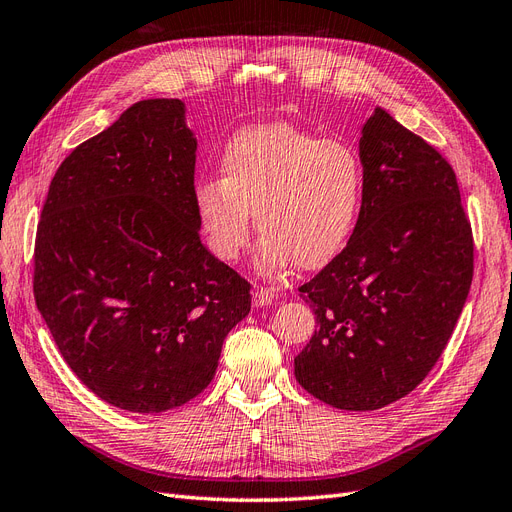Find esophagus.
Masks as SVG:
<instances>
[{
	"mask_svg": "<svg viewBox=\"0 0 512 512\" xmlns=\"http://www.w3.org/2000/svg\"><path fill=\"white\" fill-rule=\"evenodd\" d=\"M273 299H275V292H273L271 288H265V286H258V288L254 290V297H252V301H254L256 307L271 305Z\"/></svg>",
	"mask_w": 512,
	"mask_h": 512,
	"instance_id": "34e87169",
	"label": "esophagus"
}]
</instances>
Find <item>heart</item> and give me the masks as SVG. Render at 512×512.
<instances>
[{"label":"heart","mask_w":512,"mask_h":512,"mask_svg":"<svg viewBox=\"0 0 512 512\" xmlns=\"http://www.w3.org/2000/svg\"><path fill=\"white\" fill-rule=\"evenodd\" d=\"M365 166L342 141H322L290 123L239 130L220 156V177L192 188L196 222L209 252L237 260L250 241L252 213L262 237L260 269L292 260L320 269L344 250L359 224Z\"/></svg>","instance_id":"1"}]
</instances>
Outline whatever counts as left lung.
Instances as JSON below:
<instances>
[{"instance_id": "8db88e82", "label": "left lung", "mask_w": 512, "mask_h": 512, "mask_svg": "<svg viewBox=\"0 0 512 512\" xmlns=\"http://www.w3.org/2000/svg\"><path fill=\"white\" fill-rule=\"evenodd\" d=\"M359 156V224L299 288L318 329L294 376L324 404L365 412L406 397L440 359L468 299L474 241L451 164L380 106Z\"/></svg>"}]
</instances>
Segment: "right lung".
Returning a JSON list of instances; mask_svg holds the SVG:
<instances>
[{"label": "right lung", "instance_id": "right-lung-1", "mask_svg": "<svg viewBox=\"0 0 512 512\" xmlns=\"http://www.w3.org/2000/svg\"><path fill=\"white\" fill-rule=\"evenodd\" d=\"M194 166L185 104L141 100L61 162L42 207L36 305L79 380L128 412L203 393L250 314V284L200 243Z\"/></svg>", "mask_w": 512, "mask_h": 512}]
</instances>
